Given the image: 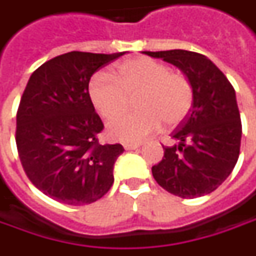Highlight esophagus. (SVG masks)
<instances>
[{
  "instance_id": "obj_1",
  "label": "esophagus",
  "mask_w": 256,
  "mask_h": 256,
  "mask_svg": "<svg viewBox=\"0 0 256 256\" xmlns=\"http://www.w3.org/2000/svg\"><path fill=\"white\" fill-rule=\"evenodd\" d=\"M138 148H140V144H124L125 150H135Z\"/></svg>"
}]
</instances>
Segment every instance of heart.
Segmentation results:
<instances>
[{
    "mask_svg": "<svg viewBox=\"0 0 256 256\" xmlns=\"http://www.w3.org/2000/svg\"><path fill=\"white\" fill-rule=\"evenodd\" d=\"M136 94V108L140 111L116 118ZM89 96L102 117L114 118L107 125V135L120 142H139L158 132L163 122L167 126L178 125L194 102L190 80L149 57L118 62L112 76L104 72L96 74L89 84Z\"/></svg>",
    "mask_w": 256,
    "mask_h": 256,
    "instance_id": "b5f03b06",
    "label": "heart"
}]
</instances>
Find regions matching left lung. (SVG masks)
Masks as SVG:
<instances>
[{"instance_id": "1", "label": "left lung", "mask_w": 256, "mask_h": 256, "mask_svg": "<svg viewBox=\"0 0 256 256\" xmlns=\"http://www.w3.org/2000/svg\"><path fill=\"white\" fill-rule=\"evenodd\" d=\"M176 65L190 80L194 102L190 114L172 132L178 145L167 146L152 167L158 184L180 198L213 192L232 174L238 160L241 120L236 90L212 61L186 50L144 51Z\"/></svg>"}]
</instances>
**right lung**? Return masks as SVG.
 I'll return each mask as SVG.
<instances>
[{"label": "right lung", "mask_w": 256, "mask_h": 256, "mask_svg": "<svg viewBox=\"0 0 256 256\" xmlns=\"http://www.w3.org/2000/svg\"><path fill=\"white\" fill-rule=\"evenodd\" d=\"M122 54L58 56L32 74L20 98L16 146L24 172L37 190L65 205L96 202L114 182V163L124 148L98 144L104 125L92 103L89 82Z\"/></svg>", "instance_id": "obj_1"}]
</instances>
